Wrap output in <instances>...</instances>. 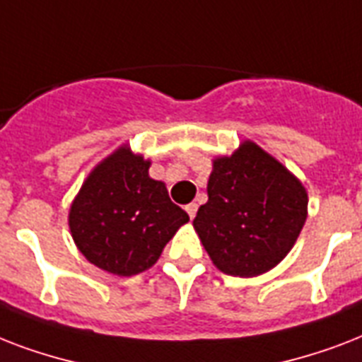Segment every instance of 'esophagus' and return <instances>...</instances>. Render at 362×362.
Listing matches in <instances>:
<instances>
[{
	"mask_svg": "<svg viewBox=\"0 0 362 362\" xmlns=\"http://www.w3.org/2000/svg\"><path fill=\"white\" fill-rule=\"evenodd\" d=\"M186 212H187V214H189V218H192V220H193V218H195V214H197V203H189V204H187Z\"/></svg>",
	"mask_w": 362,
	"mask_h": 362,
	"instance_id": "1",
	"label": "esophagus"
}]
</instances>
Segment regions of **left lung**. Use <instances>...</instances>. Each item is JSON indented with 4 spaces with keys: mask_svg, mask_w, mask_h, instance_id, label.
<instances>
[{
    "mask_svg": "<svg viewBox=\"0 0 362 362\" xmlns=\"http://www.w3.org/2000/svg\"><path fill=\"white\" fill-rule=\"evenodd\" d=\"M206 192L193 227L212 263L231 276L252 278L274 269L308 216L300 180L252 141L214 159Z\"/></svg>",
    "mask_w": 362,
    "mask_h": 362,
    "instance_id": "1",
    "label": "left lung"
}]
</instances>
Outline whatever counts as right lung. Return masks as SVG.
Returning a JSON list of instances; mask_svg holds the SVG:
<instances>
[{"label": "right lung", "mask_w": 362, "mask_h": 362, "mask_svg": "<svg viewBox=\"0 0 362 362\" xmlns=\"http://www.w3.org/2000/svg\"><path fill=\"white\" fill-rule=\"evenodd\" d=\"M150 159L127 144L88 175L69 210L76 247L92 264L116 276L144 272L189 216L148 175Z\"/></svg>", "instance_id": "right-lung-1"}]
</instances>
